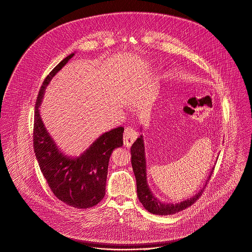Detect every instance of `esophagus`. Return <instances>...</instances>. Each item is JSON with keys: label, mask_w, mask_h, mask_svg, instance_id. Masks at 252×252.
Masks as SVG:
<instances>
[{"label": "esophagus", "mask_w": 252, "mask_h": 252, "mask_svg": "<svg viewBox=\"0 0 252 252\" xmlns=\"http://www.w3.org/2000/svg\"><path fill=\"white\" fill-rule=\"evenodd\" d=\"M138 137V133L136 132L135 129L128 127L125 129L124 131V135H123V142H124V146H126L127 148H130L133 143L136 141Z\"/></svg>", "instance_id": "1"}]
</instances>
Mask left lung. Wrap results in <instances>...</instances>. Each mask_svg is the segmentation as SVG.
<instances>
[{
	"instance_id": "left-lung-1",
	"label": "left lung",
	"mask_w": 252,
	"mask_h": 252,
	"mask_svg": "<svg viewBox=\"0 0 252 252\" xmlns=\"http://www.w3.org/2000/svg\"><path fill=\"white\" fill-rule=\"evenodd\" d=\"M131 163L133 171L136 177L137 182V193L140 202L144 205V207L151 213L156 215H173L175 213H178L188 207H189L191 204H193L202 194L203 189H205V186L207 185V182L209 181L214 167L212 168L205 185L203 188L192 197L188 198L182 202L179 203H165L159 201L152 192V190L149 188L148 181H147V165H146V155H145V144L143 136L138 138L136 142L131 147Z\"/></svg>"
}]
</instances>
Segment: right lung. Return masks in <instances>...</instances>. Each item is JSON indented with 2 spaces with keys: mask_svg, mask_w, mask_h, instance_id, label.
Masks as SVG:
<instances>
[{
  "mask_svg": "<svg viewBox=\"0 0 252 252\" xmlns=\"http://www.w3.org/2000/svg\"><path fill=\"white\" fill-rule=\"evenodd\" d=\"M73 56L63 59L41 86L35 105L33 147L53 193L65 204L84 209L96 205L105 194L109 158L114 149L123 146L124 128L117 127L102 134L77 158L67 157L59 150L42 121L39 107L47 86Z\"/></svg>",
  "mask_w": 252,
  "mask_h": 252,
  "instance_id": "obj_1",
  "label": "right lung"
}]
</instances>
